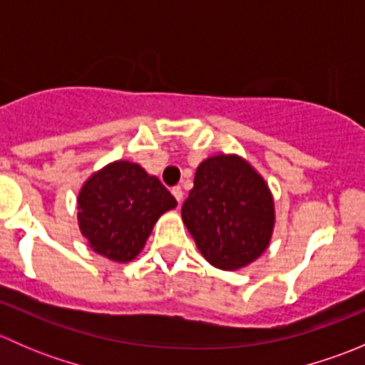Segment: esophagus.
Returning a JSON list of instances; mask_svg holds the SVG:
<instances>
[{
    "label": "esophagus",
    "instance_id": "1",
    "mask_svg": "<svg viewBox=\"0 0 365 365\" xmlns=\"http://www.w3.org/2000/svg\"><path fill=\"white\" fill-rule=\"evenodd\" d=\"M171 192H173V196L176 197V201H178V203H182V201H183V190H182V187H180V185L173 187Z\"/></svg>",
    "mask_w": 365,
    "mask_h": 365
}]
</instances>
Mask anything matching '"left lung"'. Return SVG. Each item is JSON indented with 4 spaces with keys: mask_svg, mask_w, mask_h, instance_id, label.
<instances>
[{
    "mask_svg": "<svg viewBox=\"0 0 365 365\" xmlns=\"http://www.w3.org/2000/svg\"><path fill=\"white\" fill-rule=\"evenodd\" d=\"M182 219L210 264L240 270L270 245L274 196L247 160L219 153L197 165Z\"/></svg>",
    "mask_w": 365,
    "mask_h": 365,
    "instance_id": "left-lung-1",
    "label": "left lung"
}]
</instances>
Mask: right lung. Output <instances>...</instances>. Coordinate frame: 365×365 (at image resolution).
<instances>
[{
  "label": "right lung",
  "mask_w": 365,
  "mask_h": 365,
  "mask_svg": "<svg viewBox=\"0 0 365 365\" xmlns=\"http://www.w3.org/2000/svg\"><path fill=\"white\" fill-rule=\"evenodd\" d=\"M176 200L157 176L130 160H114L83 183L77 222L88 245L116 263H128L145 247L162 213Z\"/></svg>",
  "instance_id": "1"
}]
</instances>
